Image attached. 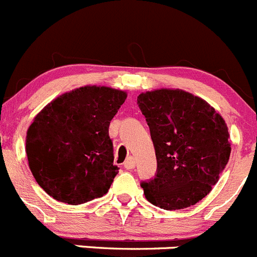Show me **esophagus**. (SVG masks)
Returning a JSON list of instances; mask_svg holds the SVG:
<instances>
[{"label":"esophagus","instance_id":"obj_1","mask_svg":"<svg viewBox=\"0 0 257 257\" xmlns=\"http://www.w3.org/2000/svg\"><path fill=\"white\" fill-rule=\"evenodd\" d=\"M135 166H136V161H135L134 157H128L125 161V164H123V167H125L126 170H132Z\"/></svg>","mask_w":257,"mask_h":257}]
</instances>
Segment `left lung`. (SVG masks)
Listing matches in <instances>:
<instances>
[{"label": "left lung", "instance_id": "obj_1", "mask_svg": "<svg viewBox=\"0 0 257 257\" xmlns=\"http://www.w3.org/2000/svg\"><path fill=\"white\" fill-rule=\"evenodd\" d=\"M137 103L157 160L155 179L141 184L147 201L170 211L201 201L230 157V134L222 116L201 97L179 88L142 92Z\"/></svg>", "mask_w": 257, "mask_h": 257}]
</instances>
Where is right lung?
<instances>
[{"instance_id":"1","label":"right lung","mask_w":257,"mask_h":257,"mask_svg":"<svg viewBox=\"0 0 257 257\" xmlns=\"http://www.w3.org/2000/svg\"><path fill=\"white\" fill-rule=\"evenodd\" d=\"M125 91L83 86L62 93L40 111L26 135L29 166L55 200L81 205L107 194L118 167L108 127Z\"/></svg>"}]
</instances>
